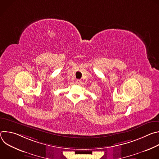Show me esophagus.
I'll return each mask as SVG.
<instances>
[{
    "label": "esophagus",
    "mask_w": 159,
    "mask_h": 159,
    "mask_svg": "<svg viewBox=\"0 0 159 159\" xmlns=\"http://www.w3.org/2000/svg\"><path fill=\"white\" fill-rule=\"evenodd\" d=\"M81 83H82V81H81V80H80V79H77V80H76V81H75V84H76L77 85H80Z\"/></svg>",
    "instance_id": "obj_1"
}]
</instances>
